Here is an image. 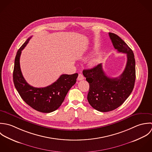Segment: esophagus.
<instances>
[{
	"mask_svg": "<svg viewBox=\"0 0 152 152\" xmlns=\"http://www.w3.org/2000/svg\"><path fill=\"white\" fill-rule=\"evenodd\" d=\"M84 79V76L82 74H79L78 77H77V80H82Z\"/></svg>",
	"mask_w": 152,
	"mask_h": 152,
	"instance_id": "1",
	"label": "esophagus"
}]
</instances>
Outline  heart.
Instances as JSON below:
<instances>
[{"label": "heart", "mask_w": 152, "mask_h": 152, "mask_svg": "<svg viewBox=\"0 0 152 152\" xmlns=\"http://www.w3.org/2000/svg\"><path fill=\"white\" fill-rule=\"evenodd\" d=\"M99 62V59L97 58H94L91 59L90 61V63L91 65H95L96 64H97Z\"/></svg>", "instance_id": "obj_1"}]
</instances>
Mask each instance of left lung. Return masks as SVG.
<instances>
[{"mask_svg":"<svg viewBox=\"0 0 152 152\" xmlns=\"http://www.w3.org/2000/svg\"><path fill=\"white\" fill-rule=\"evenodd\" d=\"M114 48L127 55L125 69L118 77H108L103 70L102 64L83 70V75L89 83L88 100L94 109L107 112L121 106L130 96L136 79L135 59L132 50L118 36L109 33Z\"/></svg>","mask_w":152,"mask_h":152,"instance_id":"1","label":"left lung"}]
</instances>
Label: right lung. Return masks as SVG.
Masks as SVG:
<instances>
[{"label": "right lung", "mask_w": 152, "mask_h": 152, "mask_svg": "<svg viewBox=\"0 0 152 152\" xmlns=\"http://www.w3.org/2000/svg\"><path fill=\"white\" fill-rule=\"evenodd\" d=\"M31 37L27 39L16 53L13 73V83L22 99L31 107L40 112L50 113L61 106L67 92L75 84L78 74L61 75L55 82L45 88H34L29 85L22 75L20 57Z\"/></svg>", "instance_id": "add662e5"}]
</instances>
